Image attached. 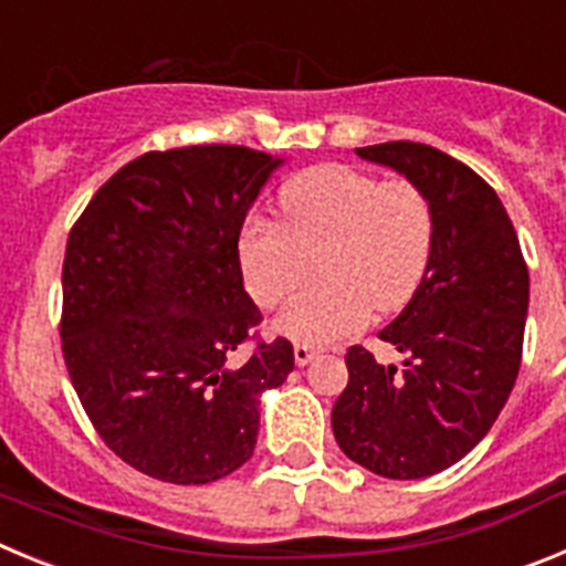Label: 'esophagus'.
<instances>
[{
	"label": "esophagus",
	"mask_w": 566,
	"mask_h": 566,
	"mask_svg": "<svg viewBox=\"0 0 566 566\" xmlns=\"http://www.w3.org/2000/svg\"><path fill=\"white\" fill-rule=\"evenodd\" d=\"M317 354H319L317 348H312V345H306V343L294 345V363L297 365H308L314 357H317Z\"/></svg>",
	"instance_id": "esophagus-1"
}]
</instances>
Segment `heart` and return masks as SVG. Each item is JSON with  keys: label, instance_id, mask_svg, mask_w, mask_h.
I'll use <instances>...</instances> for the list:
<instances>
[{"label": "heart", "instance_id": "b5f03b06", "mask_svg": "<svg viewBox=\"0 0 566 566\" xmlns=\"http://www.w3.org/2000/svg\"><path fill=\"white\" fill-rule=\"evenodd\" d=\"M283 223L249 218L238 254L260 306H277L312 272V286L277 314V328L306 345H328L363 328L371 312H397L422 283L433 252V209L413 181L345 164L294 175L280 192Z\"/></svg>", "mask_w": 566, "mask_h": 566}]
</instances>
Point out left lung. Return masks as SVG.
I'll use <instances>...</instances> for the list:
<instances>
[{
  "label": "left lung",
  "mask_w": 566,
  "mask_h": 566,
  "mask_svg": "<svg viewBox=\"0 0 566 566\" xmlns=\"http://www.w3.org/2000/svg\"><path fill=\"white\" fill-rule=\"evenodd\" d=\"M359 158L402 172L433 209V252L422 283L379 339L405 368L363 345L345 354L348 385L334 402V439L352 462L385 479H422L457 464L493 428L518 377L530 274L499 195L428 144L359 147Z\"/></svg>",
  "instance_id": "obj_1"
}]
</instances>
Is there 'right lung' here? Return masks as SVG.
<instances>
[{"mask_svg": "<svg viewBox=\"0 0 566 566\" xmlns=\"http://www.w3.org/2000/svg\"><path fill=\"white\" fill-rule=\"evenodd\" d=\"M280 158L238 144L155 149L93 195L67 238L62 354L109 451L169 484L229 476L254 453L260 394L294 368L260 339L238 238ZM255 348L243 358L239 345Z\"/></svg>", "mask_w": 566, "mask_h": 566, "instance_id": "obj_1", "label": "right lung"}]
</instances>
